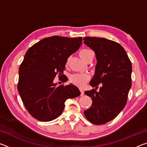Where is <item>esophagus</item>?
Here are the masks:
<instances>
[{"label":"esophagus","mask_w":147,"mask_h":147,"mask_svg":"<svg viewBox=\"0 0 147 147\" xmlns=\"http://www.w3.org/2000/svg\"><path fill=\"white\" fill-rule=\"evenodd\" d=\"M80 93H81V95H82V96L84 95V91L83 89H80Z\"/></svg>","instance_id":"esophagus-1"}]
</instances>
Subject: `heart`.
I'll list each match as a JSON object with an SVG mask.
<instances>
[{
  "label": "heart",
  "instance_id": "heart-1",
  "mask_svg": "<svg viewBox=\"0 0 147 147\" xmlns=\"http://www.w3.org/2000/svg\"><path fill=\"white\" fill-rule=\"evenodd\" d=\"M93 54V51L89 49H82L79 52V56L84 61L86 58ZM89 76L88 74L83 73H76L73 74L69 77V80L71 84H74L80 88H82L86 83L89 80Z\"/></svg>",
  "mask_w": 147,
  "mask_h": 147
}]
</instances>
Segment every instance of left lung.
<instances>
[{
    "mask_svg": "<svg viewBox=\"0 0 147 147\" xmlns=\"http://www.w3.org/2000/svg\"><path fill=\"white\" fill-rule=\"evenodd\" d=\"M84 43L94 51L97 60L95 73L90 85L94 89L85 91L92 99V105L84 111L88 120L104 124L115 119L127 102L131 86V63L120 44L105 38L86 37Z\"/></svg>",
    "mask_w": 147,
    "mask_h": 147,
    "instance_id": "obj_1",
    "label": "left lung"
}]
</instances>
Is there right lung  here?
I'll return each instance as SVG.
<instances>
[{
    "instance_id": "obj_1",
    "label": "right lung",
    "mask_w": 147,
    "mask_h": 147,
    "mask_svg": "<svg viewBox=\"0 0 147 147\" xmlns=\"http://www.w3.org/2000/svg\"><path fill=\"white\" fill-rule=\"evenodd\" d=\"M82 41L81 37L54 36L41 39L26 51L19 67L17 89L26 110L37 120L55 119L63 112L67 99L80 94L75 86H57L54 78L58 75L61 82L67 80L63 74L65 64Z\"/></svg>"
}]
</instances>
